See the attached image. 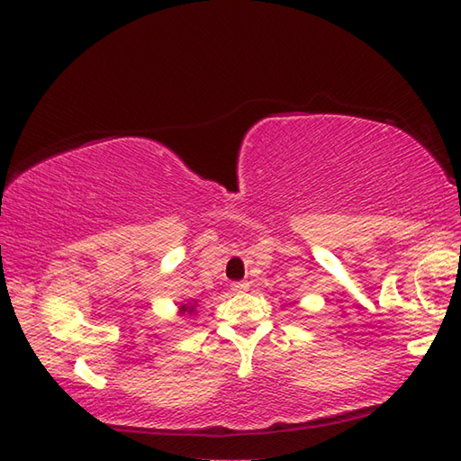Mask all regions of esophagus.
Returning a JSON list of instances; mask_svg holds the SVG:
<instances>
[{
    "instance_id": "1",
    "label": "esophagus",
    "mask_w": 461,
    "mask_h": 461,
    "mask_svg": "<svg viewBox=\"0 0 461 461\" xmlns=\"http://www.w3.org/2000/svg\"><path fill=\"white\" fill-rule=\"evenodd\" d=\"M249 289V283L248 281H233L231 283V291L233 293H243V291H248Z\"/></svg>"
}]
</instances>
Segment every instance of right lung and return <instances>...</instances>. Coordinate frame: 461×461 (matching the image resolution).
<instances>
[{
	"label": "right lung",
	"instance_id": "right-lung-1",
	"mask_svg": "<svg viewBox=\"0 0 461 461\" xmlns=\"http://www.w3.org/2000/svg\"><path fill=\"white\" fill-rule=\"evenodd\" d=\"M195 303H190V305H180V315H184V312H188V315H194L195 312Z\"/></svg>",
	"mask_w": 461,
	"mask_h": 461
}]
</instances>
